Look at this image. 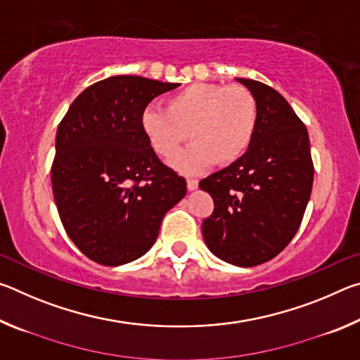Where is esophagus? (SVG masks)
<instances>
[{"mask_svg":"<svg viewBox=\"0 0 360 360\" xmlns=\"http://www.w3.org/2000/svg\"><path fill=\"white\" fill-rule=\"evenodd\" d=\"M198 187V181L197 179H187V188L188 191H195Z\"/></svg>","mask_w":360,"mask_h":360,"instance_id":"1","label":"esophagus"}]
</instances>
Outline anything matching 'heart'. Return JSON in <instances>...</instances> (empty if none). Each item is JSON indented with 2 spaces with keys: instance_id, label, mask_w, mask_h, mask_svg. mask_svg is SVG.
<instances>
[{
  "instance_id": "heart-1",
  "label": "heart",
  "mask_w": 360,
  "mask_h": 360,
  "mask_svg": "<svg viewBox=\"0 0 360 360\" xmlns=\"http://www.w3.org/2000/svg\"><path fill=\"white\" fill-rule=\"evenodd\" d=\"M149 146L172 158L187 138L192 144L173 158V167L195 174L212 162L229 165L249 149L259 127V105L243 85L191 84L167 98V109L148 106L139 117Z\"/></svg>"
}]
</instances>
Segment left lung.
I'll use <instances>...</instances> for the list:
<instances>
[{
    "label": "left lung",
    "mask_w": 360,
    "mask_h": 360,
    "mask_svg": "<svg viewBox=\"0 0 360 360\" xmlns=\"http://www.w3.org/2000/svg\"><path fill=\"white\" fill-rule=\"evenodd\" d=\"M259 105V127L249 149L227 168L200 181L214 200L202 233L227 264L255 266L294 238L311 195L314 168L307 127L281 94L236 77Z\"/></svg>",
    "instance_id": "1"
}]
</instances>
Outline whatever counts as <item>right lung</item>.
I'll list each match as a JSON object with an SVG mask.
<instances>
[{
    "instance_id": "add662e5",
    "label": "right lung",
    "mask_w": 360,
    "mask_h": 360,
    "mask_svg": "<svg viewBox=\"0 0 360 360\" xmlns=\"http://www.w3.org/2000/svg\"><path fill=\"white\" fill-rule=\"evenodd\" d=\"M176 87L141 76L103 79L60 122L53 198L71 241L96 264L141 257L154 246L163 216L184 198L186 179L163 165L139 124L143 109Z\"/></svg>"
}]
</instances>
